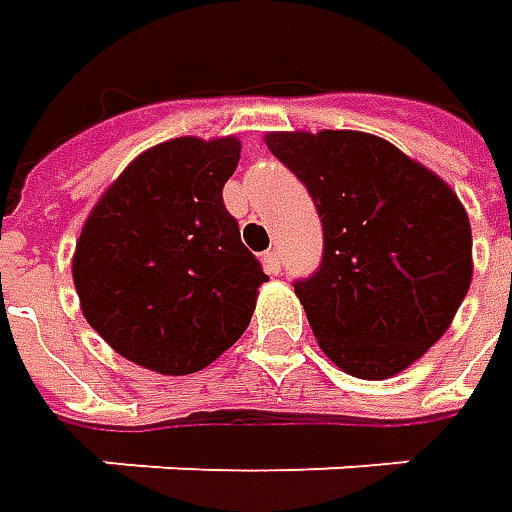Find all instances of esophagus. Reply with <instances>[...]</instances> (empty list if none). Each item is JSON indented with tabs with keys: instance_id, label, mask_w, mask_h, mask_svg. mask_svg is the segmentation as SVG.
Wrapping results in <instances>:
<instances>
[{
	"instance_id": "34e87169",
	"label": "esophagus",
	"mask_w": 512,
	"mask_h": 512,
	"mask_svg": "<svg viewBox=\"0 0 512 512\" xmlns=\"http://www.w3.org/2000/svg\"><path fill=\"white\" fill-rule=\"evenodd\" d=\"M262 265H265L267 273H279V270H282V259H279V250H267L265 259H262Z\"/></svg>"
}]
</instances>
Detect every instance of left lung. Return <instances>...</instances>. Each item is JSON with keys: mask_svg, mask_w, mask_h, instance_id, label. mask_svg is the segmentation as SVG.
Masks as SVG:
<instances>
[{"mask_svg": "<svg viewBox=\"0 0 512 512\" xmlns=\"http://www.w3.org/2000/svg\"><path fill=\"white\" fill-rule=\"evenodd\" d=\"M322 219L325 256L296 282L319 347L344 373L382 382L439 342L473 279V236L453 187L362 130L267 133Z\"/></svg>", "mask_w": 512, "mask_h": 512, "instance_id": "left-lung-1", "label": "left lung"}]
</instances>
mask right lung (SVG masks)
Segmentation results:
<instances>
[{
  "label": "right lung",
  "mask_w": 512,
  "mask_h": 512,
  "mask_svg": "<svg viewBox=\"0 0 512 512\" xmlns=\"http://www.w3.org/2000/svg\"><path fill=\"white\" fill-rule=\"evenodd\" d=\"M239 153L236 136L162 142L90 210L73 285L88 325L128 362L187 376L250 325L267 276L222 202Z\"/></svg>",
  "instance_id": "1"
}]
</instances>
